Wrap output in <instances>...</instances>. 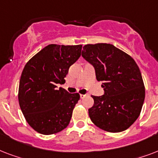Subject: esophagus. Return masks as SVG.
<instances>
[{
	"label": "esophagus",
	"mask_w": 158,
	"mask_h": 158,
	"mask_svg": "<svg viewBox=\"0 0 158 158\" xmlns=\"http://www.w3.org/2000/svg\"><path fill=\"white\" fill-rule=\"evenodd\" d=\"M87 96H89V95H88V94H80V98H85V97Z\"/></svg>",
	"instance_id": "34e87169"
}]
</instances>
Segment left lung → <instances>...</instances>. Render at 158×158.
<instances>
[{
	"mask_svg": "<svg viewBox=\"0 0 158 158\" xmlns=\"http://www.w3.org/2000/svg\"><path fill=\"white\" fill-rule=\"evenodd\" d=\"M82 56L94 66L105 94L92 96L89 109L94 125L110 133L127 130L139 116L145 88L139 68L130 55L107 43L87 44Z\"/></svg>",
	"mask_w": 158,
	"mask_h": 158,
	"instance_id": "obj_1",
	"label": "left lung"
}]
</instances>
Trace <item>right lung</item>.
Instances as JSON below:
<instances>
[{
	"label": "right lung",
	"mask_w": 158,
	"mask_h": 158,
	"mask_svg": "<svg viewBox=\"0 0 158 158\" xmlns=\"http://www.w3.org/2000/svg\"><path fill=\"white\" fill-rule=\"evenodd\" d=\"M82 45L50 44L33 56L23 68L19 86V103L28 124L49 135L68 126L79 94L57 89L64 84L69 66L81 56Z\"/></svg>",
	"instance_id": "1"
}]
</instances>
